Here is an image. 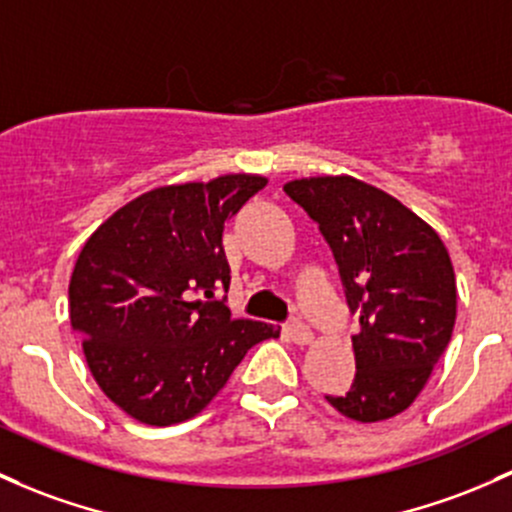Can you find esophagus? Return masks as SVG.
<instances>
[{
    "instance_id": "34e87169",
    "label": "esophagus",
    "mask_w": 512,
    "mask_h": 512,
    "mask_svg": "<svg viewBox=\"0 0 512 512\" xmlns=\"http://www.w3.org/2000/svg\"><path fill=\"white\" fill-rule=\"evenodd\" d=\"M284 336H287V341L297 343V346H309V343L314 341V333L309 331V326L301 324V321H289V324L284 326Z\"/></svg>"
}]
</instances>
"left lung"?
Returning <instances> with one entry per match:
<instances>
[{
	"instance_id": "left-lung-1",
	"label": "left lung",
	"mask_w": 512,
	"mask_h": 512,
	"mask_svg": "<svg viewBox=\"0 0 512 512\" xmlns=\"http://www.w3.org/2000/svg\"><path fill=\"white\" fill-rule=\"evenodd\" d=\"M284 191L319 223L360 314L351 390L326 400L355 422L405 412L449 346L456 277L437 230L397 198L353 176H309Z\"/></svg>"
}]
</instances>
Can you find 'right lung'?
<instances>
[{"label": "right lung", "mask_w": 512, "mask_h": 512, "mask_svg": "<svg viewBox=\"0 0 512 512\" xmlns=\"http://www.w3.org/2000/svg\"><path fill=\"white\" fill-rule=\"evenodd\" d=\"M267 186L260 174L159 186L85 240L71 274V326L100 390L137 422L169 427L206 410L255 343L279 328L233 319L225 220Z\"/></svg>", "instance_id": "right-lung-1"}]
</instances>
